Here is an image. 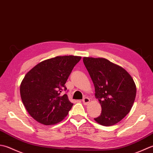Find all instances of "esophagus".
<instances>
[{
  "label": "esophagus",
  "instance_id": "obj_1",
  "mask_svg": "<svg viewBox=\"0 0 153 153\" xmlns=\"http://www.w3.org/2000/svg\"><path fill=\"white\" fill-rule=\"evenodd\" d=\"M82 102L85 105H87L90 102V99L88 97L84 98L83 100H82Z\"/></svg>",
  "mask_w": 153,
  "mask_h": 153
}]
</instances>
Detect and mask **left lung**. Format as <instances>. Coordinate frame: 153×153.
Here are the masks:
<instances>
[{"label":"left lung","mask_w":153,"mask_h":153,"mask_svg":"<svg viewBox=\"0 0 153 153\" xmlns=\"http://www.w3.org/2000/svg\"><path fill=\"white\" fill-rule=\"evenodd\" d=\"M83 62L102 106V113L94 120L104 126L116 124L129 113L135 101L133 79L124 68L108 59L84 57Z\"/></svg>","instance_id":"8db88e82"}]
</instances>
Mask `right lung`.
<instances>
[{
    "instance_id": "1",
    "label": "right lung",
    "mask_w": 153,
    "mask_h": 153,
    "mask_svg": "<svg viewBox=\"0 0 153 153\" xmlns=\"http://www.w3.org/2000/svg\"><path fill=\"white\" fill-rule=\"evenodd\" d=\"M79 56H59L43 61L32 68L20 85L22 100L34 120L46 126L60 122L73 104L68 100L65 83Z\"/></svg>"
}]
</instances>
